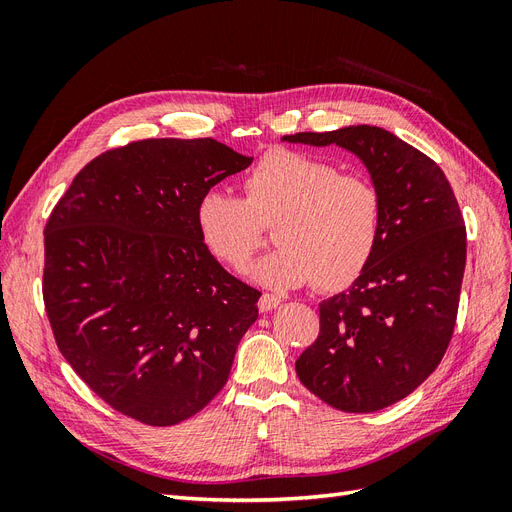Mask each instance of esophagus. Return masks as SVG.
<instances>
[{"label":"esophagus","instance_id":"esophagus-1","mask_svg":"<svg viewBox=\"0 0 512 512\" xmlns=\"http://www.w3.org/2000/svg\"><path fill=\"white\" fill-rule=\"evenodd\" d=\"M282 303V299L277 297V294H262V297L258 299V309L260 312H271V309H275L277 305Z\"/></svg>","mask_w":512,"mask_h":512}]
</instances>
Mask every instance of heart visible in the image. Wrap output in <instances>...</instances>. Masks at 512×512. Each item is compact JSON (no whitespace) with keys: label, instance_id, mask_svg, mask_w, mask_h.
Here are the masks:
<instances>
[{"label":"heart","instance_id":"heart-1","mask_svg":"<svg viewBox=\"0 0 512 512\" xmlns=\"http://www.w3.org/2000/svg\"><path fill=\"white\" fill-rule=\"evenodd\" d=\"M245 198L209 190L196 226L207 250L243 271L275 226L277 250L252 267V280L275 290L316 280L322 290L354 284L371 265L382 235V196L374 181L344 175L305 153L273 149L243 179Z\"/></svg>","mask_w":512,"mask_h":512}]
</instances>
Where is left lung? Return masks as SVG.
<instances>
[{"label":"left lung","instance_id":"8db88e82","mask_svg":"<svg viewBox=\"0 0 512 512\" xmlns=\"http://www.w3.org/2000/svg\"><path fill=\"white\" fill-rule=\"evenodd\" d=\"M282 141L354 153L382 196L374 260L320 303V335L297 361L299 380L324 404L382 410L427 380L453 337L466 269L457 198L442 168L389 130L348 126Z\"/></svg>","mask_w":512,"mask_h":512}]
</instances>
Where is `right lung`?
Returning a JSON list of instances; mask_svg holds the SVG:
<instances>
[{"instance_id":"add662e5","label":"right lung","mask_w":512,"mask_h":512,"mask_svg":"<svg viewBox=\"0 0 512 512\" xmlns=\"http://www.w3.org/2000/svg\"><path fill=\"white\" fill-rule=\"evenodd\" d=\"M213 138H149L74 177L44 228V305L64 359L100 399L168 427L222 391L260 292L196 226L198 198L252 164Z\"/></svg>"}]
</instances>
